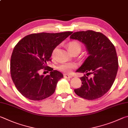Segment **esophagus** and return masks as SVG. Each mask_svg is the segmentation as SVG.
<instances>
[{
	"label": "esophagus",
	"mask_w": 128,
	"mask_h": 128,
	"mask_svg": "<svg viewBox=\"0 0 128 128\" xmlns=\"http://www.w3.org/2000/svg\"><path fill=\"white\" fill-rule=\"evenodd\" d=\"M64 78H71L72 77V76L71 75L66 74H65L64 75Z\"/></svg>",
	"instance_id": "obj_1"
}]
</instances>
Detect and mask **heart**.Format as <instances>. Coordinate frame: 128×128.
<instances>
[{"mask_svg":"<svg viewBox=\"0 0 128 128\" xmlns=\"http://www.w3.org/2000/svg\"><path fill=\"white\" fill-rule=\"evenodd\" d=\"M67 47H68V50L71 53H72L75 52H79L81 50L82 45L80 42L77 40H72V41L69 42L67 44ZM57 48H56L54 49L52 52L53 57H54L57 51ZM76 68V64L74 63H64L58 66V70L63 71V72L66 73H70L73 69Z\"/></svg>","mask_w":128,"mask_h":128,"instance_id":"obj_1","label":"heart"}]
</instances>
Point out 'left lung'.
<instances>
[{
    "mask_svg": "<svg viewBox=\"0 0 128 128\" xmlns=\"http://www.w3.org/2000/svg\"><path fill=\"white\" fill-rule=\"evenodd\" d=\"M70 39L85 44L89 56L76 72L90 74L80 78L82 85L74 89L79 97L88 100H96L105 94L111 88L118 68V58L114 45L104 34L92 30L73 33Z\"/></svg>",
    "mask_w": 128,
    "mask_h": 128,
    "instance_id": "8db88e82",
    "label": "left lung"
}]
</instances>
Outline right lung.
I'll use <instances>...</instances> for the list:
<instances>
[{
  "label": "right lung",
  "instance_id": "add662e5",
  "mask_svg": "<svg viewBox=\"0 0 128 128\" xmlns=\"http://www.w3.org/2000/svg\"><path fill=\"white\" fill-rule=\"evenodd\" d=\"M72 33L31 34L16 45L10 58V75L17 90L24 97L40 100L54 92L58 82L64 75L46 66V63L51 60L54 49ZM42 70L50 71V74L40 75Z\"/></svg>",
  "mask_w": 128,
  "mask_h": 128
}]
</instances>
